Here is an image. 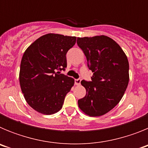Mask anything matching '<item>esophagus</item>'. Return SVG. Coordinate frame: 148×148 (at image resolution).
Listing matches in <instances>:
<instances>
[{"label":"esophagus","instance_id":"obj_1","mask_svg":"<svg viewBox=\"0 0 148 148\" xmlns=\"http://www.w3.org/2000/svg\"><path fill=\"white\" fill-rule=\"evenodd\" d=\"M75 84H76V85H80V84H81L80 78H77V79H75Z\"/></svg>","mask_w":148,"mask_h":148}]
</instances>
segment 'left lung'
Listing matches in <instances>:
<instances>
[{"label": "left lung", "instance_id": "8db88e82", "mask_svg": "<svg viewBox=\"0 0 148 148\" xmlns=\"http://www.w3.org/2000/svg\"><path fill=\"white\" fill-rule=\"evenodd\" d=\"M78 46L85 55L93 73L91 82L82 80L87 93L78 107L90 116H100L115 108L129 82V63L120 46L105 35L78 38Z\"/></svg>", "mask_w": 148, "mask_h": 148}]
</instances>
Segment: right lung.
Instances as JSON below:
<instances>
[{"mask_svg": "<svg viewBox=\"0 0 148 148\" xmlns=\"http://www.w3.org/2000/svg\"><path fill=\"white\" fill-rule=\"evenodd\" d=\"M76 37L49 33L26 49L21 62L19 81L24 98L38 113L51 115L62 108L74 79L62 73L66 67V54Z\"/></svg>", "mask_w": 148, "mask_h": 148, "instance_id": "right-lung-1", "label": "right lung"}]
</instances>
